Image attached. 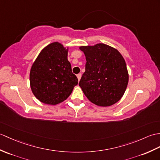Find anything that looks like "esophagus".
Returning <instances> with one entry per match:
<instances>
[{
  "label": "esophagus",
  "instance_id": "obj_1",
  "mask_svg": "<svg viewBox=\"0 0 160 160\" xmlns=\"http://www.w3.org/2000/svg\"><path fill=\"white\" fill-rule=\"evenodd\" d=\"M77 78H78V81H80V78H81V74L80 73H78L77 75Z\"/></svg>",
  "mask_w": 160,
  "mask_h": 160
}]
</instances>
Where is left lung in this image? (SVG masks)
<instances>
[{
	"label": "left lung",
	"mask_w": 160,
	"mask_h": 160,
	"mask_svg": "<svg viewBox=\"0 0 160 160\" xmlns=\"http://www.w3.org/2000/svg\"><path fill=\"white\" fill-rule=\"evenodd\" d=\"M86 57L85 72L79 86L94 104L110 106L119 101L127 88L129 75L125 59L117 49L104 43L80 46Z\"/></svg>",
	"instance_id": "obj_1"
}]
</instances>
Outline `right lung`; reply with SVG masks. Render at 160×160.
<instances>
[{"label": "right lung", "mask_w": 160, "mask_h": 160, "mask_svg": "<svg viewBox=\"0 0 160 160\" xmlns=\"http://www.w3.org/2000/svg\"><path fill=\"white\" fill-rule=\"evenodd\" d=\"M68 48L61 43H50L41 51L30 72L32 93L41 102L56 105L68 99L78 78L68 59Z\"/></svg>", "instance_id": "1"}]
</instances>
